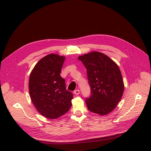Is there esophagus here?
Returning <instances> with one entry per match:
<instances>
[{"mask_svg": "<svg viewBox=\"0 0 151 151\" xmlns=\"http://www.w3.org/2000/svg\"><path fill=\"white\" fill-rule=\"evenodd\" d=\"M74 93H75L76 95H78L80 93V90L79 89H76V90L74 91Z\"/></svg>", "mask_w": 151, "mask_h": 151, "instance_id": "esophagus-1", "label": "esophagus"}]
</instances>
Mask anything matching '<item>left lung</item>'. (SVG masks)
<instances>
[{
    "label": "left lung",
    "instance_id": "8db88e82",
    "mask_svg": "<svg viewBox=\"0 0 151 151\" xmlns=\"http://www.w3.org/2000/svg\"><path fill=\"white\" fill-rule=\"evenodd\" d=\"M87 69L90 97L86 100L88 110L100 115L113 111L123 96L124 82L119 67L106 54L93 51L78 56Z\"/></svg>",
    "mask_w": 151,
    "mask_h": 151
}]
</instances>
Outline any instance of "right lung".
<instances>
[{
  "mask_svg": "<svg viewBox=\"0 0 151 151\" xmlns=\"http://www.w3.org/2000/svg\"><path fill=\"white\" fill-rule=\"evenodd\" d=\"M65 57L50 54L38 62L32 70L28 88L35 108L43 116L54 119L67 113L71 106L72 93L65 88L60 73Z\"/></svg>",
  "mask_w": 151,
  "mask_h": 151,
  "instance_id": "add662e5",
  "label": "right lung"
}]
</instances>
